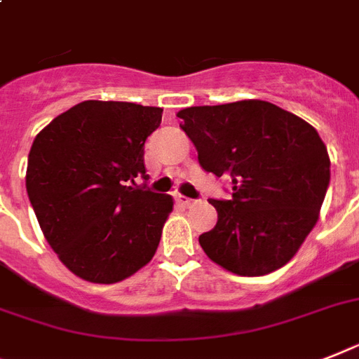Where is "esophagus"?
Masks as SVG:
<instances>
[{
    "mask_svg": "<svg viewBox=\"0 0 359 359\" xmlns=\"http://www.w3.org/2000/svg\"><path fill=\"white\" fill-rule=\"evenodd\" d=\"M176 200H177V203H180V205L187 207V209H189V207H194V205H196V200H191V198L182 196V194H177Z\"/></svg>",
    "mask_w": 359,
    "mask_h": 359,
    "instance_id": "1",
    "label": "esophagus"
}]
</instances>
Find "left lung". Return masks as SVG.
<instances>
[{
	"instance_id": "obj_1",
	"label": "left lung",
	"mask_w": 359,
	"mask_h": 359,
	"mask_svg": "<svg viewBox=\"0 0 359 359\" xmlns=\"http://www.w3.org/2000/svg\"><path fill=\"white\" fill-rule=\"evenodd\" d=\"M177 117L201 168L233 185L231 200H209L218 222L200 235L201 250L242 277L283 268L318 224L330 183L318 130L257 99L191 106Z\"/></svg>"
}]
</instances>
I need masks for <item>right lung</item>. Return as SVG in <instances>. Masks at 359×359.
Returning <instances> with one entry per match:
<instances>
[{
    "label": "right lung",
    "instance_id": "add662e5",
    "mask_svg": "<svg viewBox=\"0 0 359 359\" xmlns=\"http://www.w3.org/2000/svg\"><path fill=\"white\" fill-rule=\"evenodd\" d=\"M161 108L84 100L47 124L27 163V194L62 264L80 279L114 284L147 266L174 200L148 180L144 141Z\"/></svg>",
    "mask_w": 359,
    "mask_h": 359
}]
</instances>
